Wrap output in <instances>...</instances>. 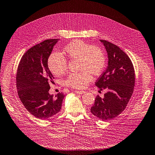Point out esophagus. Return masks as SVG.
<instances>
[{"instance_id": "esophagus-1", "label": "esophagus", "mask_w": 155, "mask_h": 155, "mask_svg": "<svg viewBox=\"0 0 155 155\" xmlns=\"http://www.w3.org/2000/svg\"><path fill=\"white\" fill-rule=\"evenodd\" d=\"M75 92L76 94H82L85 93V92L84 91H75Z\"/></svg>"}]
</instances>
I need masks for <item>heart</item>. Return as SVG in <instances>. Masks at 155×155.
I'll return each instance as SVG.
<instances>
[{
    "label": "heart",
    "mask_w": 155,
    "mask_h": 155,
    "mask_svg": "<svg viewBox=\"0 0 155 155\" xmlns=\"http://www.w3.org/2000/svg\"><path fill=\"white\" fill-rule=\"evenodd\" d=\"M63 54L53 52L48 58V66L52 73L62 75L67 69V61L78 59L79 73H71L66 80V84L73 88L84 89L92 80V74L98 76L102 73L106 66V58L99 47L91 45L82 40H75L66 45Z\"/></svg>",
    "instance_id": "1"
}]
</instances>
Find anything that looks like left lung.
<instances>
[{
  "label": "left lung",
  "mask_w": 155,
  "mask_h": 155,
  "mask_svg": "<svg viewBox=\"0 0 155 155\" xmlns=\"http://www.w3.org/2000/svg\"><path fill=\"white\" fill-rule=\"evenodd\" d=\"M99 41L105 47L108 62L95 85L106 92L103 98L96 96L91 111L98 118L108 121L125 109L134 92L135 71L130 59L119 47L104 40Z\"/></svg>",
  "instance_id": "left-lung-1"
}]
</instances>
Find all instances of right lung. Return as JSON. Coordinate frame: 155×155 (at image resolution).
<instances>
[{
	"label": "right lung",
	"mask_w": 155,
	"mask_h": 155,
	"mask_svg": "<svg viewBox=\"0 0 155 155\" xmlns=\"http://www.w3.org/2000/svg\"><path fill=\"white\" fill-rule=\"evenodd\" d=\"M59 39L45 40L26 51L19 62L16 75L19 97L28 111L34 117L47 120L61 108L63 93H49L54 77L48 68V58Z\"/></svg>",
	"instance_id": "obj_1"
}]
</instances>
